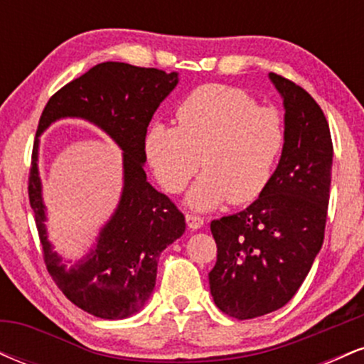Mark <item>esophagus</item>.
I'll list each match as a JSON object with an SVG mask.
<instances>
[{
    "label": "esophagus",
    "mask_w": 364,
    "mask_h": 364,
    "mask_svg": "<svg viewBox=\"0 0 364 364\" xmlns=\"http://www.w3.org/2000/svg\"><path fill=\"white\" fill-rule=\"evenodd\" d=\"M186 224L190 231H196L203 225V217L195 215V214H186Z\"/></svg>",
    "instance_id": "1"
}]
</instances>
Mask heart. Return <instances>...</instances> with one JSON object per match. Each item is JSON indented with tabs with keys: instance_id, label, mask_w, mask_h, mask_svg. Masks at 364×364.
I'll return each mask as SVG.
<instances>
[{
	"instance_id": "b5f03b06",
	"label": "heart",
	"mask_w": 364,
	"mask_h": 364,
	"mask_svg": "<svg viewBox=\"0 0 364 364\" xmlns=\"http://www.w3.org/2000/svg\"><path fill=\"white\" fill-rule=\"evenodd\" d=\"M176 123L154 124L145 152L169 193H179L200 166L205 171L188 193L191 207L207 210L229 200L241 205L269 185L287 140L286 119L275 106H258L237 87L208 83L181 99Z\"/></svg>"
}]
</instances>
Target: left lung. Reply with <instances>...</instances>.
Returning <instances> with one entry per match:
<instances>
[{"instance_id":"1","label":"left lung","mask_w":364,"mask_h":364,"mask_svg":"<svg viewBox=\"0 0 364 364\" xmlns=\"http://www.w3.org/2000/svg\"><path fill=\"white\" fill-rule=\"evenodd\" d=\"M286 107V147L260 196L210 223L217 260L208 284L220 311L237 320L272 313L298 292L323 243L332 136L315 99L270 73Z\"/></svg>"}]
</instances>
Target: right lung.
Wrapping results in <instances>:
<instances>
[{
    "label": "right lung",
    "mask_w": 364,
    "mask_h": 364,
    "mask_svg": "<svg viewBox=\"0 0 364 364\" xmlns=\"http://www.w3.org/2000/svg\"><path fill=\"white\" fill-rule=\"evenodd\" d=\"M176 83V73L128 63H101L61 87L46 104L37 124L39 136L65 116L85 118L109 133L124 152V188L118 210L87 260L66 269L46 240L37 139L32 149L28 202L46 269L70 301L99 318L119 320L139 311L156 286L159 255L185 232L183 212L168 195L150 186L144 171L149 123Z\"/></svg>",
    "instance_id": "right-lung-1"
}]
</instances>
